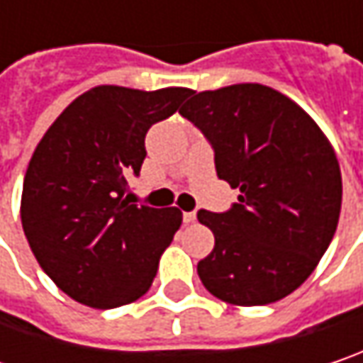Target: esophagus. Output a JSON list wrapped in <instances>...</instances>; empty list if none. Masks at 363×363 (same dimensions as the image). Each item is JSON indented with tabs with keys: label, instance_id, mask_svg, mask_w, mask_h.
Returning a JSON list of instances; mask_svg holds the SVG:
<instances>
[{
	"label": "esophagus",
	"instance_id": "34e87169",
	"mask_svg": "<svg viewBox=\"0 0 363 363\" xmlns=\"http://www.w3.org/2000/svg\"><path fill=\"white\" fill-rule=\"evenodd\" d=\"M196 213H184V223H194Z\"/></svg>",
	"mask_w": 363,
	"mask_h": 363
}]
</instances>
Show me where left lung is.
Masks as SVG:
<instances>
[{"label": "left lung", "mask_w": 363, "mask_h": 363, "mask_svg": "<svg viewBox=\"0 0 363 363\" xmlns=\"http://www.w3.org/2000/svg\"><path fill=\"white\" fill-rule=\"evenodd\" d=\"M215 148L219 179L238 188L227 213L198 211L215 235L202 285L233 306L294 294L318 267L341 215L333 144L296 101L264 84L196 92L179 109Z\"/></svg>", "instance_id": "8db88e82"}]
</instances>
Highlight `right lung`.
Wrapping results in <instances>:
<instances>
[{"mask_svg":"<svg viewBox=\"0 0 363 363\" xmlns=\"http://www.w3.org/2000/svg\"><path fill=\"white\" fill-rule=\"evenodd\" d=\"M190 92L94 86L37 144L20 219L40 269L65 296L109 310L150 289L182 211L130 204L128 179L140 173L148 128L173 116Z\"/></svg>","mask_w":363,"mask_h":363,"instance_id":"right-lung-1","label":"right lung"}]
</instances>
